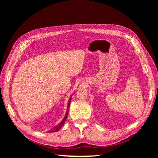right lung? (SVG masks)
<instances>
[{
  "mask_svg": "<svg viewBox=\"0 0 158 158\" xmlns=\"http://www.w3.org/2000/svg\"><path fill=\"white\" fill-rule=\"evenodd\" d=\"M71 98H72V95L70 97V98H69V102H68V106H67V110H66V114H65V116H64V118L63 119V120H62V121L59 123V124H58V125H56V126H55L53 128H52L51 131H49V132H57V131H59L60 129L61 128V127H63V125H64V123H65V121H66V119L67 118V117H68V113H69V107H70V102H71Z\"/></svg>",
  "mask_w": 158,
  "mask_h": 158,
  "instance_id": "add662e5",
  "label": "right lung"
}]
</instances>
